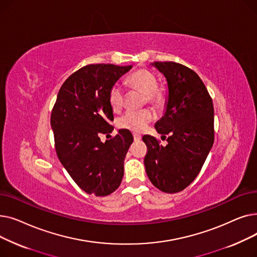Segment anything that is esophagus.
<instances>
[{
	"mask_svg": "<svg viewBox=\"0 0 257 257\" xmlns=\"http://www.w3.org/2000/svg\"><path fill=\"white\" fill-rule=\"evenodd\" d=\"M133 139H134V142H140L142 140V137L138 133H133Z\"/></svg>",
	"mask_w": 257,
	"mask_h": 257,
	"instance_id": "1",
	"label": "esophagus"
}]
</instances>
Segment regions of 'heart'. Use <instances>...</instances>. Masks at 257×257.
Instances as JSON below:
<instances>
[{"instance_id": "heart-1", "label": "heart", "mask_w": 257, "mask_h": 257, "mask_svg": "<svg viewBox=\"0 0 257 257\" xmlns=\"http://www.w3.org/2000/svg\"><path fill=\"white\" fill-rule=\"evenodd\" d=\"M131 88H136L144 92V103H149L156 108L163 107L167 101V92L164 88L158 87L156 76L147 69H139L130 74L126 80ZM125 91L118 84L111 86L108 93L112 110L117 112L124 106ZM154 118V112L151 108H144L141 110H129L121 115L117 121L118 127L132 132H142Z\"/></svg>"}]
</instances>
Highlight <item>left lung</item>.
Returning <instances> with one entry per match:
<instances>
[{
  "mask_svg": "<svg viewBox=\"0 0 257 257\" xmlns=\"http://www.w3.org/2000/svg\"><path fill=\"white\" fill-rule=\"evenodd\" d=\"M168 81L165 115L155 124L168 144L143 137L144 163L152 184L164 193L183 191L198 176L214 141L213 104L203 81L190 67L174 61L153 63Z\"/></svg>",
  "mask_w": 257,
  "mask_h": 257,
  "instance_id": "1",
  "label": "left lung"
}]
</instances>
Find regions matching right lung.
Segmentation results:
<instances>
[{
  "instance_id": "right-lung-1",
  "label": "right lung",
  "mask_w": 257,
  "mask_h": 257,
  "mask_svg": "<svg viewBox=\"0 0 257 257\" xmlns=\"http://www.w3.org/2000/svg\"><path fill=\"white\" fill-rule=\"evenodd\" d=\"M132 65L88 64L67 78L51 113L55 150L76 184L87 194L104 197L113 193L124 176V160L133 137L121 129L102 143L100 134L113 127L108 93Z\"/></svg>"
}]
</instances>
